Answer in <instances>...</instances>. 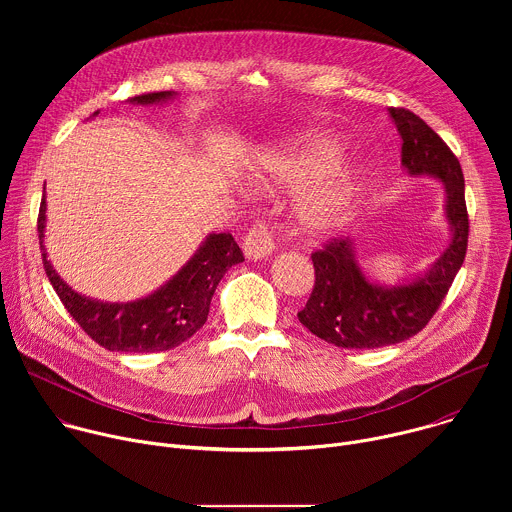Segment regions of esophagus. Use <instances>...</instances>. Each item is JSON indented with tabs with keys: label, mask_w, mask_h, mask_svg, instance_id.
I'll list each match as a JSON object with an SVG mask.
<instances>
[{
	"label": "esophagus",
	"mask_w": 512,
	"mask_h": 512,
	"mask_svg": "<svg viewBox=\"0 0 512 512\" xmlns=\"http://www.w3.org/2000/svg\"><path fill=\"white\" fill-rule=\"evenodd\" d=\"M275 229L263 221H257L243 239V251L249 259H261L273 253L275 249Z\"/></svg>",
	"instance_id": "1"
}]
</instances>
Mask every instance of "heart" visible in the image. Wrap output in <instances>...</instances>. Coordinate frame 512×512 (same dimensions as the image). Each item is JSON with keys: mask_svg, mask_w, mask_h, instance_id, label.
<instances>
[{"mask_svg": "<svg viewBox=\"0 0 512 512\" xmlns=\"http://www.w3.org/2000/svg\"><path fill=\"white\" fill-rule=\"evenodd\" d=\"M342 156L340 143L330 137H316L306 148L283 162H277V174L285 182H304L326 176ZM336 168V167H335ZM337 169V168H336ZM362 182L356 166H339L306 200L302 208L304 223L312 231H328L340 225L352 206Z\"/></svg>", "mask_w": 512, "mask_h": 512, "instance_id": "obj_1", "label": "heart"}]
</instances>
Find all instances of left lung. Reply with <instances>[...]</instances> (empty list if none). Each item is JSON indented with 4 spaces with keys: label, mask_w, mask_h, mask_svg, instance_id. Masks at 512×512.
<instances>
[{
    "label": "left lung",
    "mask_w": 512,
    "mask_h": 512,
    "mask_svg": "<svg viewBox=\"0 0 512 512\" xmlns=\"http://www.w3.org/2000/svg\"><path fill=\"white\" fill-rule=\"evenodd\" d=\"M389 113L403 139L401 162L409 174H427L446 186L452 241L423 277L397 287H381L364 277L348 237H332L314 251L316 281L298 318L312 334L340 348H381L421 332L448 296L468 249L470 223L458 158L413 111L389 107Z\"/></svg>",
    "instance_id": "left-lung-1"
}]
</instances>
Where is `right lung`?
<instances>
[{"mask_svg": "<svg viewBox=\"0 0 512 512\" xmlns=\"http://www.w3.org/2000/svg\"><path fill=\"white\" fill-rule=\"evenodd\" d=\"M172 91L143 93L131 103L150 105L170 99ZM95 111L93 115H97ZM46 200L40 202L38 237L44 271L66 312L97 344L113 352H160L188 340L208 318L210 300L223 275L243 263V251L231 233L210 235L196 255L152 296L129 304H103L72 291L52 269L42 245Z\"/></svg>", "mask_w": 512, "mask_h": 512, "instance_id": "add662e5", "label": "right lung"}]
</instances>
